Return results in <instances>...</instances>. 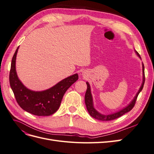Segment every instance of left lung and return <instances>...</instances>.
Masks as SVG:
<instances>
[{"label": "left lung", "mask_w": 154, "mask_h": 154, "mask_svg": "<svg viewBox=\"0 0 154 154\" xmlns=\"http://www.w3.org/2000/svg\"><path fill=\"white\" fill-rule=\"evenodd\" d=\"M136 53L137 54L138 57L141 58L140 55H139V54L137 52V51H136ZM144 80H145V78H144V65L143 63V82H142L141 86L140 87V88H139V90L138 91L136 96L134 97L133 100L130 102V103H129V105H128V106L125 107L124 109H122L121 110H119L118 112H115V113L111 114H107V115L102 114L98 112H97L94 109V105H93V100H92V96L91 94V87H90L89 83H88V82H86L87 85V88L85 95V102L86 107H87V109L88 112V113H89V114L92 116V118H94L96 119H98L100 121H110V120L115 119L116 118H118L121 117L122 116H123V114H125V113L128 112L129 111H130L133 109V107L135 105V103H136L137 97L143 88Z\"/></svg>", "instance_id": "1"}]
</instances>
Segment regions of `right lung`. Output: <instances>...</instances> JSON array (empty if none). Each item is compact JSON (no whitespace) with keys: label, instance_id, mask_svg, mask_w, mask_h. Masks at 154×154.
Listing matches in <instances>:
<instances>
[{"label":"right lung","instance_id":"obj_1","mask_svg":"<svg viewBox=\"0 0 154 154\" xmlns=\"http://www.w3.org/2000/svg\"><path fill=\"white\" fill-rule=\"evenodd\" d=\"M18 48L13 57L10 72V86L18 104L23 110L35 116L53 114L59 109L67 90L78 80V74L63 79L49 89L42 91L29 90L22 84L17 74L15 63Z\"/></svg>","mask_w":154,"mask_h":154}]
</instances>
